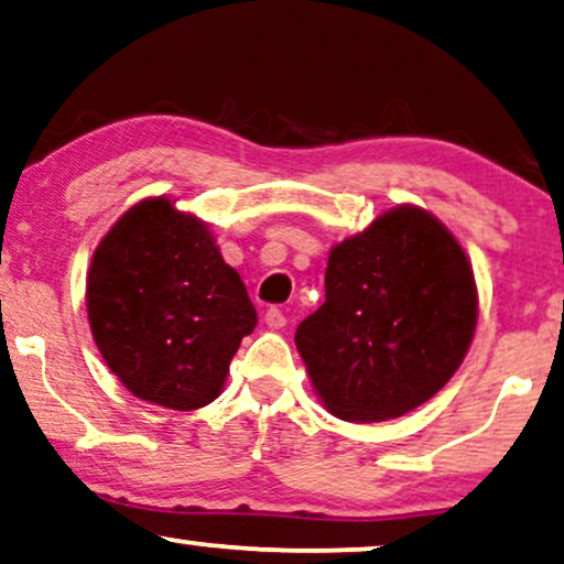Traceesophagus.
<instances>
[{
  "instance_id": "34e87169",
  "label": "esophagus",
  "mask_w": 564,
  "mask_h": 564,
  "mask_svg": "<svg viewBox=\"0 0 564 564\" xmlns=\"http://www.w3.org/2000/svg\"><path fill=\"white\" fill-rule=\"evenodd\" d=\"M265 325L270 329H281L283 325H286V317H283L281 310H275V306H270V310L265 312Z\"/></svg>"
}]
</instances>
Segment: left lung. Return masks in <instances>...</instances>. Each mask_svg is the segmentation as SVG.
<instances>
[{
  "label": "left lung",
  "mask_w": 564,
  "mask_h": 564,
  "mask_svg": "<svg viewBox=\"0 0 564 564\" xmlns=\"http://www.w3.org/2000/svg\"><path fill=\"white\" fill-rule=\"evenodd\" d=\"M475 327L467 252L433 214L402 204L329 250L325 304L296 327V348L327 412L379 423L438 394Z\"/></svg>",
  "instance_id": "8db88e82"
}]
</instances>
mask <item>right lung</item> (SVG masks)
Returning <instances> with one entry per match:
<instances>
[{
    "label": "right lung",
    "instance_id": "1",
    "mask_svg": "<svg viewBox=\"0 0 564 564\" xmlns=\"http://www.w3.org/2000/svg\"><path fill=\"white\" fill-rule=\"evenodd\" d=\"M87 317L120 384L183 412L221 394L239 343L258 325L206 221L164 195L139 200L100 239L87 270Z\"/></svg>",
    "mask_w": 564,
    "mask_h": 564
}]
</instances>
